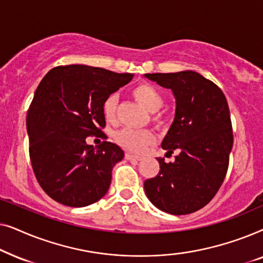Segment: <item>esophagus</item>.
<instances>
[{
    "mask_svg": "<svg viewBox=\"0 0 263 263\" xmlns=\"http://www.w3.org/2000/svg\"><path fill=\"white\" fill-rule=\"evenodd\" d=\"M124 157L127 160H141V157L135 156V154H132V153H125Z\"/></svg>",
    "mask_w": 263,
    "mask_h": 263,
    "instance_id": "obj_1",
    "label": "esophagus"
}]
</instances>
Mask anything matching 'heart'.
I'll return each mask as SVG.
<instances>
[{"label": "heart", "mask_w": 263, "mask_h": 263, "mask_svg": "<svg viewBox=\"0 0 263 263\" xmlns=\"http://www.w3.org/2000/svg\"><path fill=\"white\" fill-rule=\"evenodd\" d=\"M133 96L149 112H157L164 105V98L161 93L149 84H140L133 89ZM117 96L111 95L104 100L103 115L105 120L112 123L116 120ZM154 121L159 122L160 118L156 116ZM115 141L122 148L133 153H140L154 141V134L149 130H133L122 129L115 134Z\"/></svg>", "instance_id": "b5f03b06"}]
</instances>
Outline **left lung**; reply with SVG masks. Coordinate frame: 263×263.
Returning <instances> with one entry per match:
<instances>
[{
	"mask_svg": "<svg viewBox=\"0 0 263 263\" xmlns=\"http://www.w3.org/2000/svg\"><path fill=\"white\" fill-rule=\"evenodd\" d=\"M176 99L175 120L161 147L179 151L174 163L157 158L160 170L146 179L145 193L160 211L174 215L199 211L213 199L228 172L233 145L225 95L214 82L193 70L145 74Z\"/></svg>",
	"mask_w": 263,
	"mask_h": 263,
	"instance_id": "left-lung-1",
	"label": "left lung"
}]
</instances>
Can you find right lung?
Masks as SVG:
<instances>
[{
	"label": "right lung",
	"mask_w": 263,
	"mask_h": 263,
	"mask_svg": "<svg viewBox=\"0 0 263 263\" xmlns=\"http://www.w3.org/2000/svg\"><path fill=\"white\" fill-rule=\"evenodd\" d=\"M133 77L70 64L52 68L35 89L26 118L31 164L39 185L57 202L85 207L107 193L124 152L109 141L95 148L86 138L104 134V100Z\"/></svg>",
	"instance_id": "add662e5"
}]
</instances>
